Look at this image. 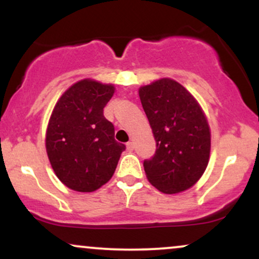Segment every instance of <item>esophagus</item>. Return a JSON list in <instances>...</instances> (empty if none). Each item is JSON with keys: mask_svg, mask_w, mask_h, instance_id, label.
I'll return each mask as SVG.
<instances>
[{"mask_svg": "<svg viewBox=\"0 0 259 259\" xmlns=\"http://www.w3.org/2000/svg\"><path fill=\"white\" fill-rule=\"evenodd\" d=\"M134 147H135V146H134V142H133V141H129V142H127V144H126V148H127V150H129V151H133Z\"/></svg>", "mask_w": 259, "mask_h": 259, "instance_id": "34e87169", "label": "esophagus"}]
</instances>
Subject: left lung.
Here are the masks:
<instances>
[{
    "mask_svg": "<svg viewBox=\"0 0 259 259\" xmlns=\"http://www.w3.org/2000/svg\"><path fill=\"white\" fill-rule=\"evenodd\" d=\"M156 140V153L144 160L148 181L163 194H178L197 183L206 170L210 132L195 97L173 79L139 90Z\"/></svg>",
    "mask_w": 259,
    "mask_h": 259,
    "instance_id": "1",
    "label": "left lung"
}]
</instances>
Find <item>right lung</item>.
<instances>
[{"instance_id": "obj_1", "label": "right lung", "mask_w": 259, "mask_h": 259, "mask_svg": "<svg viewBox=\"0 0 259 259\" xmlns=\"http://www.w3.org/2000/svg\"><path fill=\"white\" fill-rule=\"evenodd\" d=\"M114 86L84 79L56 103L46 132V151L65 186L92 192L114 174L125 145L114 140V126L103 115Z\"/></svg>"}]
</instances>
